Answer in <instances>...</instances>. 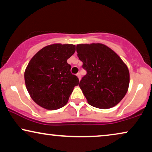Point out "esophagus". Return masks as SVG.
I'll use <instances>...</instances> for the list:
<instances>
[{"label": "esophagus", "instance_id": "1", "mask_svg": "<svg viewBox=\"0 0 152 152\" xmlns=\"http://www.w3.org/2000/svg\"><path fill=\"white\" fill-rule=\"evenodd\" d=\"M76 76H77V77L78 78V80H80V78H81V76H80V73H78L77 74H76Z\"/></svg>", "mask_w": 152, "mask_h": 152}]
</instances>
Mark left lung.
<instances>
[{"mask_svg":"<svg viewBox=\"0 0 152 152\" xmlns=\"http://www.w3.org/2000/svg\"><path fill=\"white\" fill-rule=\"evenodd\" d=\"M76 51L87 74L79 87L88 103L108 109L118 104L128 91V66L114 50L101 43L77 44Z\"/></svg>","mask_w":152,"mask_h":152,"instance_id":"8db88e82","label":"left lung"}]
</instances>
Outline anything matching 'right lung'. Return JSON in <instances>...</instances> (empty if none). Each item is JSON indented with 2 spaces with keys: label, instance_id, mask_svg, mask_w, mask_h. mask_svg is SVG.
I'll list each match as a JSON object with an SVG mask.
<instances>
[{
  "label": "right lung",
  "instance_id": "right-lung-1",
  "mask_svg": "<svg viewBox=\"0 0 152 152\" xmlns=\"http://www.w3.org/2000/svg\"><path fill=\"white\" fill-rule=\"evenodd\" d=\"M75 50L74 44H53L42 48L30 60L24 72L26 87L32 99L42 108L51 110L64 106L79 83L66 62Z\"/></svg>",
  "mask_w": 152,
  "mask_h": 152
}]
</instances>
